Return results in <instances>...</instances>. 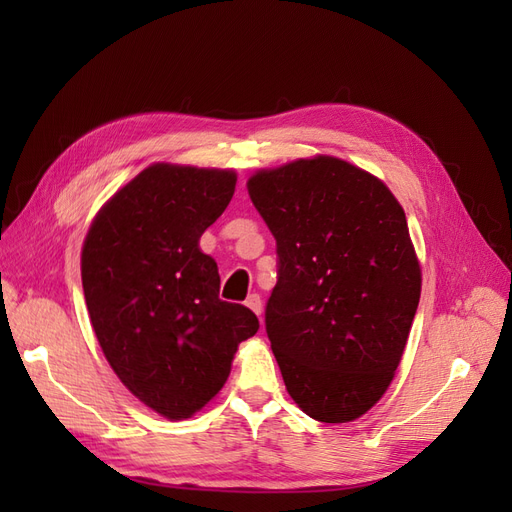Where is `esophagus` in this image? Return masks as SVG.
Here are the masks:
<instances>
[{
    "mask_svg": "<svg viewBox=\"0 0 512 512\" xmlns=\"http://www.w3.org/2000/svg\"><path fill=\"white\" fill-rule=\"evenodd\" d=\"M245 305L250 307L256 316L262 314V299H260V294H250V297H247V301H245Z\"/></svg>",
    "mask_w": 512,
    "mask_h": 512,
    "instance_id": "obj_1",
    "label": "esophagus"
}]
</instances>
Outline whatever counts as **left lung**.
<instances>
[{"instance_id": "left-lung-1", "label": "left lung", "mask_w": 512, "mask_h": 512, "mask_svg": "<svg viewBox=\"0 0 512 512\" xmlns=\"http://www.w3.org/2000/svg\"><path fill=\"white\" fill-rule=\"evenodd\" d=\"M247 192L277 243L265 324L286 389L320 423L354 421L389 389L421 299L406 213L331 156L260 170Z\"/></svg>"}]
</instances>
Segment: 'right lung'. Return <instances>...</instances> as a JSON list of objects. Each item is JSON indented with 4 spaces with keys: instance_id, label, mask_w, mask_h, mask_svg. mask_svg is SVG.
Segmentation results:
<instances>
[{
    "instance_id": "obj_1",
    "label": "right lung",
    "mask_w": 512,
    "mask_h": 512,
    "mask_svg": "<svg viewBox=\"0 0 512 512\" xmlns=\"http://www.w3.org/2000/svg\"><path fill=\"white\" fill-rule=\"evenodd\" d=\"M232 170L153 164L96 215L81 254L91 327L117 378L179 421L224 386L258 318L220 299L198 239L235 194Z\"/></svg>"
}]
</instances>
